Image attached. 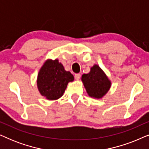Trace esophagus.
<instances>
[{
	"mask_svg": "<svg viewBox=\"0 0 149 149\" xmlns=\"http://www.w3.org/2000/svg\"><path fill=\"white\" fill-rule=\"evenodd\" d=\"M81 74H79V73H77V74H74V78H75V79H76V80H79V79H80V78H81Z\"/></svg>",
	"mask_w": 149,
	"mask_h": 149,
	"instance_id": "esophagus-1",
	"label": "esophagus"
}]
</instances>
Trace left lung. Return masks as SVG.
<instances>
[{
	"mask_svg": "<svg viewBox=\"0 0 149 149\" xmlns=\"http://www.w3.org/2000/svg\"><path fill=\"white\" fill-rule=\"evenodd\" d=\"M87 93L90 97L101 98L109 90L111 83L104 71L97 65L91 68L88 74L82 75L81 78Z\"/></svg>",
	"mask_w": 149,
	"mask_h": 149,
	"instance_id": "8db88e82",
	"label": "left lung"
}]
</instances>
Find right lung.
I'll list each match as a JSON object with an SVG mask.
<instances>
[{"label":"right lung","instance_id":"add662e5","mask_svg":"<svg viewBox=\"0 0 149 149\" xmlns=\"http://www.w3.org/2000/svg\"><path fill=\"white\" fill-rule=\"evenodd\" d=\"M73 81V75L64 70L58 60H48L38 74L37 87L42 96L54 100L62 96L68 83Z\"/></svg>","mask_w":149,"mask_h":149}]
</instances>
